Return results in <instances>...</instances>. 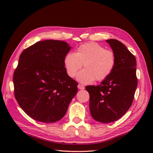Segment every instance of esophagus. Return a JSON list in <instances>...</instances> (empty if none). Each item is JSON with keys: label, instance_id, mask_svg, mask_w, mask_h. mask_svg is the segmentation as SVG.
I'll return each instance as SVG.
<instances>
[{"label": "esophagus", "instance_id": "34e87169", "mask_svg": "<svg viewBox=\"0 0 153 153\" xmlns=\"http://www.w3.org/2000/svg\"><path fill=\"white\" fill-rule=\"evenodd\" d=\"M77 87H78L79 89H85L84 86H83L82 85H80V84H79V85H77Z\"/></svg>", "mask_w": 153, "mask_h": 153}]
</instances>
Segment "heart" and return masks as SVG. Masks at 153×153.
Instances as JSON below:
<instances>
[{
  "label": "heart",
  "mask_w": 153,
  "mask_h": 153,
  "mask_svg": "<svg viewBox=\"0 0 153 153\" xmlns=\"http://www.w3.org/2000/svg\"><path fill=\"white\" fill-rule=\"evenodd\" d=\"M67 74L71 77L77 75L83 64L85 69L77 75L79 82L87 84L93 81H102L112 72L116 64L114 52L95 43L80 45L76 53H68L64 59Z\"/></svg>",
  "instance_id": "obj_1"
}]
</instances>
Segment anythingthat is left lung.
I'll return each mask as SVG.
<instances>
[{"label": "left lung", "instance_id": "8db88e82", "mask_svg": "<svg viewBox=\"0 0 153 153\" xmlns=\"http://www.w3.org/2000/svg\"><path fill=\"white\" fill-rule=\"evenodd\" d=\"M115 54L112 72L98 85L85 87L89 93V110L94 120L110 123L119 120L131 106L137 78L135 57L116 39L106 41Z\"/></svg>", "mask_w": 153, "mask_h": 153}]
</instances>
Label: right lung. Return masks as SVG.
Segmentation results:
<instances>
[{"mask_svg": "<svg viewBox=\"0 0 153 153\" xmlns=\"http://www.w3.org/2000/svg\"><path fill=\"white\" fill-rule=\"evenodd\" d=\"M71 47L58 40L37 42L22 52L14 72V96L27 114L38 122H55L64 116L77 92L64 59Z\"/></svg>", "mask_w": 153, "mask_h": 153, "instance_id": "obj_1", "label": "right lung"}]
</instances>
